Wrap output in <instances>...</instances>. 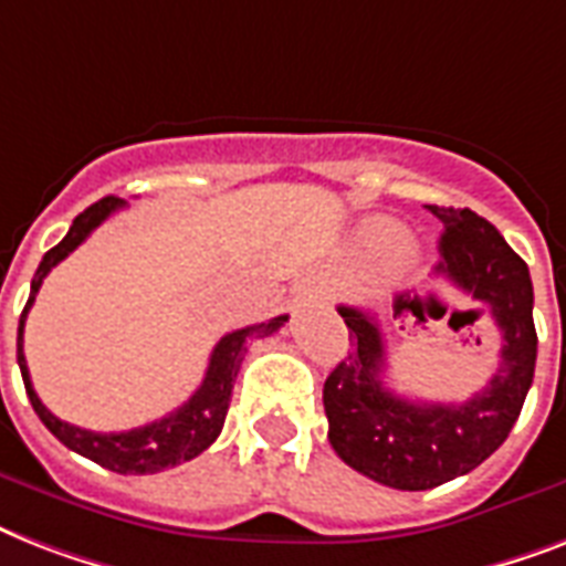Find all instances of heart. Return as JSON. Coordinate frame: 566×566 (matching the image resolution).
<instances>
[{"label":"heart","instance_id":"b5f03b06","mask_svg":"<svg viewBox=\"0 0 566 566\" xmlns=\"http://www.w3.org/2000/svg\"><path fill=\"white\" fill-rule=\"evenodd\" d=\"M364 240H367V247L373 252H387V249H394L399 243V229H396L394 222L387 220H373L367 229H364Z\"/></svg>","mask_w":566,"mask_h":566}]
</instances>
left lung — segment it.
Returning a JSON list of instances; mask_svg holds the SVG:
<instances>
[{
  "label": "left lung",
  "mask_w": 566,
  "mask_h": 566,
  "mask_svg": "<svg viewBox=\"0 0 566 566\" xmlns=\"http://www.w3.org/2000/svg\"><path fill=\"white\" fill-rule=\"evenodd\" d=\"M440 222V273L491 308L500 326V367L461 405L413 402L385 385V337L370 311L340 308L353 353L323 387L328 443L346 464L396 491H429L470 473L505 443L535 378V291L526 261L470 208L426 205ZM417 300H394V317L417 314Z\"/></svg>",
  "instance_id": "left-lung-1"
}]
</instances>
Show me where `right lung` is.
Instances as JSON below:
<instances>
[{
  "instance_id": "1",
  "label": "right lung",
  "mask_w": 566,
  "mask_h": 566,
  "mask_svg": "<svg viewBox=\"0 0 566 566\" xmlns=\"http://www.w3.org/2000/svg\"><path fill=\"white\" fill-rule=\"evenodd\" d=\"M119 208H126V202L117 199V196H105L99 202H93L87 211H82L75 217L70 231H66V238L43 255L38 273L31 279L29 302H25V308H22L20 328H17V364H20L31 408H34V413L40 417V422H43L66 449H73L78 455L91 458V461H96V464L105 467V470H114V473L146 475L185 464V461H190V458H196L199 452H205V449L211 447L213 440H217V434L222 431L226 413H229L231 387H234V378H238L240 373V364H243L249 340H255V337H270L287 323V317H273L266 319V323L238 328V332H229L226 337H220V344L213 346L202 385L196 387V394L190 396L188 402L179 405L176 411H170L167 417H161V420L146 422L140 429L111 431V434L78 429V426H70V422L57 420L55 413L40 402V396L34 394V387H31L29 364H25V355H22V328H25L29 308L34 305V296H38L40 284H43V279L49 275V270L61 264L75 247H82L84 240H87V234H91L96 226H102V222L108 220L111 213L119 211Z\"/></svg>"
}]
</instances>
